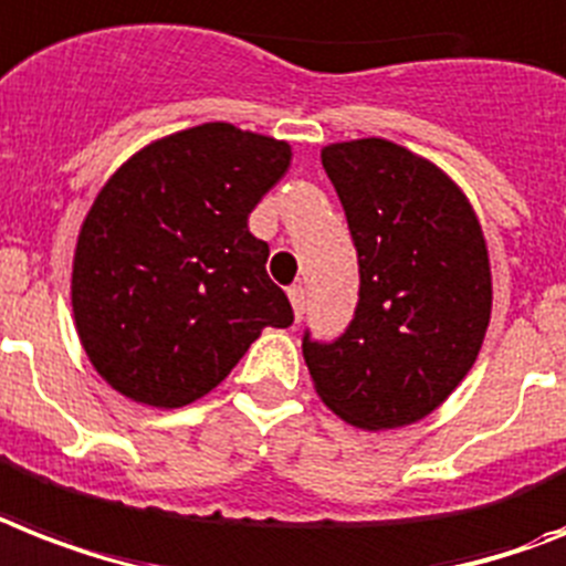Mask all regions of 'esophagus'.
Masks as SVG:
<instances>
[{
	"label": "esophagus",
	"instance_id": "1",
	"mask_svg": "<svg viewBox=\"0 0 566 566\" xmlns=\"http://www.w3.org/2000/svg\"><path fill=\"white\" fill-rule=\"evenodd\" d=\"M287 296H291V305H293V314H296V319H302V314H305V287H302V284H291Z\"/></svg>",
	"mask_w": 566,
	"mask_h": 566
}]
</instances>
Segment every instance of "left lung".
Returning <instances> with one entry per match:
<instances>
[{
	"instance_id": "8db88e82",
	"label": "left lung",
	"mask_w": 566,
	"mask_h": 566,
	"mask_svg": "<svg viewBox=\"0 0 566 566\" xmlns=\"http://www.w3.org/2000/svg\"><path fill=\"white\" fill-rule=\"evenodd\" d=\"M346 211L360 291L346 331L305 355L316 392L339 418L389 430L433 412L480 355L491 316L485 238L436 165L387 139L323 150Z\"/></svg>"
}]
</instances>
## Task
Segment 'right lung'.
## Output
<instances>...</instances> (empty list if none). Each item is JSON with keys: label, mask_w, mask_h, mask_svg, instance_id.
Here are the masks:
<instances>
[{"label": "right lung", "mask_w": 566, "mask_h": 566, "mask_svg": "<svg viewBox=\"0 0 566 566\" xmlns=\"http://www.w3.org/2000/svg\"><path fill=\"white\" fill-rule=\"evenodd\" d=\"M291 148L211 122L154 142L101 188L77 235L72 307L98 375L133 401L186 407L293 307L250 211Z\"/></svg>", "instance_id": "add662e5"}]
</instances>
